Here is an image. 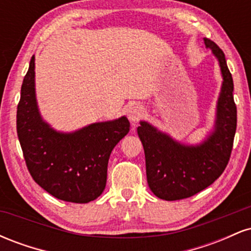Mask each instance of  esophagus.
<instances>
[{
    "mask_svg": "<svg viewBox=\"0 0 251 251\" xmlns=\"http://www.w3.org/2000/svg\"><path fill=\"white\" fill-rule=\"evenodd\" d=\"M144 112H145V109H144L142 105H138V103L132 105L127 111V117H128L129 122L131 123L139 122V120L142 119L144 116Z\"/></svg>",
    "mask_w": 251,
    "mask_h": 251,
    "instance_id": "obj_1",
    "label": "esophagus"
}]
</instances>
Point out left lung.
Returning <instances> with one entry per match:
<instances>
[{"label": "left lung", "mask_w": 251, "mask_h": 251, "mask_svg": "<svg viewBox=\"0 0 251 251\" xmlns=\"http://www.w3.org/2000/svg\"><path fill=\"white\" fill-rule=\"evenodd\" d=\"M204 43L217 59L223 79L212 127L196 144L175 139L145 120L137 128L145 152L149 188L164 201L184 200L208 188L226 168L231 153L237 124L234 82L221 48L211 40L204 39Z\"/></svg>", "instance_id": "obj_1"}]
</instances>
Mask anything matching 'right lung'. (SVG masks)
<instances>
[{
  "instance_id": "obj_1",
  "label": "right lung",
  "mask_w": 251,
  "mask_h": 251,
  "mask_svg": "<svg viewBox=\"0 0 251 251\" xmlns=\"http://www.w3.org/2000/svg\"><path fill=\"white\" fill-rule=\"evenodd\" d=\"M16 124L33 179L57 200L80 204L102 194L112 150L129 131L125 116L92 123L72 132L51 127L37 105L35 56L22 82Z\"/></svg>"
}]
</instances>
